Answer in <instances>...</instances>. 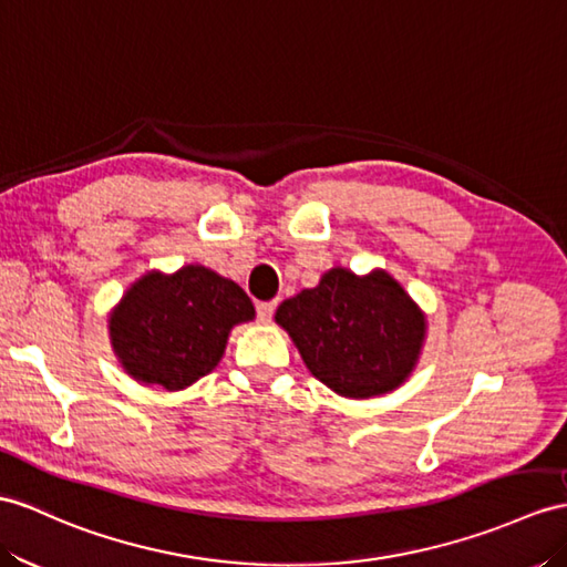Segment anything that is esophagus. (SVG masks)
I'll return each instance as SVG.
<instances>
[{"label": "esophagus", "instance_id": "1", "mask_svg": "<svg viewBox=\"0 0 567 567\" xmlns=\"http://www.w3.org/2000/svg\"><path fill=\"white\" fill-rule=\"evenodd\" d=\"M274 310H276V302H274V300L259 302V306H257V320H259L261 324H269L271 317H274Z\"/></svg>", "mask_w": 567, "mask_h": 567}]
</instances>
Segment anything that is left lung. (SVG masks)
<instances>
[{
    "label": "left lung",
    "mask_w": 567,
    "mask_h": 567,
    "mask_svg": "<svg viewBox=\"0 0 567 567\" xmlns=\"http://www.w3.org/2000/svg\"><path fill=\"white\" fill-rule=\"evenodd\" d=\"M274 320L312 375L347 399L402 388L419 365L427 331L419 302L384 269L358 276L331 267L315 288L284 300Z\"/></svg>",
    "instance_id": "1"
}]
</instances>
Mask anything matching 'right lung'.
I'll return each mask as SVG.
<instances>
[{
	"mask_svg": "<svg viewBox=\"0 0 567 567\" xmlns=\"http://www.w3.org/2000/svg\"><path fill=\"white\" fill-rule=\"evenodd\" d=\"M243 288L202 265L148 269L107 315L110 347L142 384L179 392L220 363L230 329L252 322Z\"/></svg>",
	"mask_w": 567,
	"mask_h": 567,
	"instance_id": "right-lung-1",
	"label": "right lung"
}]
</instances>
